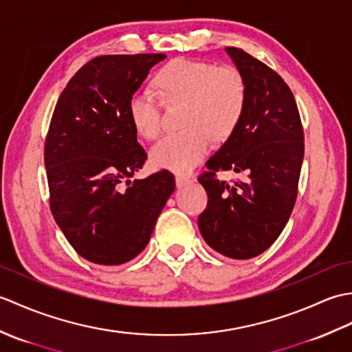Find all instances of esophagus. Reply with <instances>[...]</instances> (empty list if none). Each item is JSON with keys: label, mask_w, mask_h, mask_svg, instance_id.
Wrapping results in <instances>:
<instances>
[{"label": "esophagus", "mask_w": 352, "mask_h": 352, "mask_svg": "<svg viewBox=\"0 0 352 352\" xmlns=\"http://www.w3.org/2000/svg\"><path fill=\"white\" fill-rule=\"evenodd\" d=\"M192 183V178L190 177H184V175H177L175 177V184L178 189L186 188V186H189Z\"/></svg>", "instance_id": "34e87169"}]
</instances>
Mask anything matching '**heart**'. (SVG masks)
<instances>
[{
	"instance_id": "heart-1",
	"label": "heart",
	"mask_w": 352,
	"mask_h": 352,
	"mask_svg": "<svg viewBox=\"0 0 352 352\" xmlns=\"http://www.w3.org/2000/svg\"><path fill=\"white\" fill-rule=\"evenodd\" d=\"M160 98L183 102L182 131L169 133L151 148L153 166L188 174L203 162L210 138L222 140L236 129L245 109L246 87L234 68H216L212 63L177 58L157 72ZM133 129L144 139L160 131V101L149 89H138L129 100Z\"/></svg>"
}]
</instances>
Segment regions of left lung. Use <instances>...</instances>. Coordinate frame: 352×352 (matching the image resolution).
Listing matches in <instances>:
<instances>
[{
	"mask_svg": "<svg viewBox=\"0 0 352 352\" xmlns=\"http://www.w3.org/2000/svg\"><path fill=\"white\" fill-rule=\"evenodd\" d=\"M241 74L246 100L241 121L198 178L207 208L198 227L207 245L222 256L245 260L271 246L294 210L304 159L300 111L289 86L269 66L243 50L226 48ZM234 170L233 184L214 172Z\"/></svg>",
	"mask_w": 352,
	"mask_h": 352,
	"instance_id": "8db88e82",
	"label": "left lung"
}]
</instances>
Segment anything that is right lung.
Instances as JSON below:
<instances>
[{
  "mask_svg": "<svg viewBox=\"0 0 352 352\" xmlns=\"http://www.w3.org/2000/svg\"><path fill=\"white\" fill-rule=\"evenodd\" d=\"M164 54L101 56L87 62L58 98L45 142L50 206L81 257L130 261L145 250L175 178L160 170L133 180L146 160L129 100Z\"/></svg>",
  "mask_w": 352,
  "mask_h": 352,
  "instance_id": "1",
  "label": "right lung"
}]
</instances>
